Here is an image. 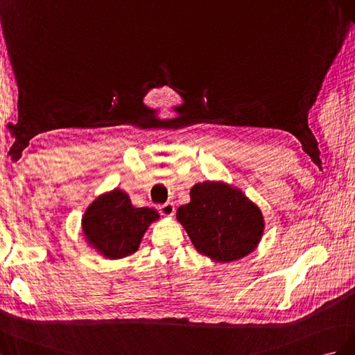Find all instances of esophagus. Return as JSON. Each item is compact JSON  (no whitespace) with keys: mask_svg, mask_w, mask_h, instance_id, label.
<instances>
[{"mask_svg":"<svg viewBox=\"0 0 355 355\" xmlns=\"http://www.w3.org/2000/svg\"><path fill=\"white\" fill-rule=\"evenodd\" d=\"M159 212H160L162 216H166V217H169V216L174 214V212H175V208H174V205L169 204V202H168V204H164V205H160V207H159Z\"/></svg>","mask_w":355,"mask_h":355,"instance_id":"esophagus-1","label":"esophagus"}]
</instances>
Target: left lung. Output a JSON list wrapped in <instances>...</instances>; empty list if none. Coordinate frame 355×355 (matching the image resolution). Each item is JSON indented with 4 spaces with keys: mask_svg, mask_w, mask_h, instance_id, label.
<instances>
[{
    "mask_svg": "<svg viewBox=\"0 0 355 355\" xmlns=\"http://www.w3.org/2000/svg\"><path fill=\"white\" fill-rule=\"evenodd\" d=\"M177 218L200 254L223 263L250 254L265 227L260 209L241 190L212 181L193 186Z\"/></svg>",
    "mask_w": 355,
    "mask_h": 355,
    "instance_id": "8db88e82",
    "label": "left lung"
}]
</instances>
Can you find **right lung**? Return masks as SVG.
<instances>
[{
    "mask_svg": "<svg viewBox=\"0 0 355 355\" xmlns=\"http://www.w3.org/2000/svg\"><path fill=\"white\" fill-rule=\"evenodd\" d=\"M159 218L153 208H135L129 196L119 189L99 196L83 217L87 242L108 259L132 254L151 221Z\"/></svg>",
    "mask_w": 355,
    "mask_h": 355,
    "instance_id": "add662e5",
    "label": "right lung"
}]
</instances>
